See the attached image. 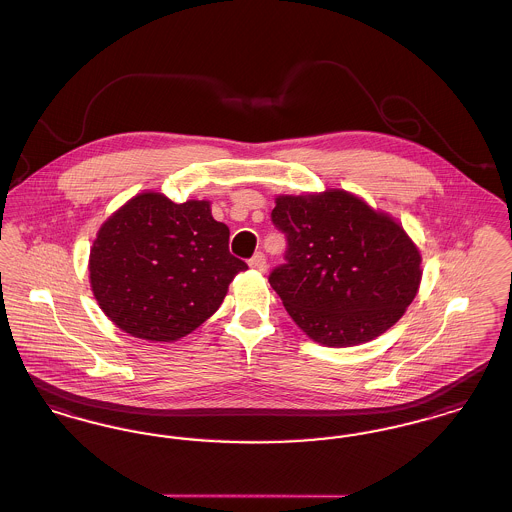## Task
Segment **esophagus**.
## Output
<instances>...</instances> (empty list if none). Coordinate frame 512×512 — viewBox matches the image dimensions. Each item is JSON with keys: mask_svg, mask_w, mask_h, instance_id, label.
Here are the masks:
<instances>
[{"mask_svg": "<svg viewBox=\"0 0 512 512\" xmlns=\"http://www.w3.org/2000/svg\"><path fill=\"white\" fill-rule=\"evenodd\" d=\"M248 266H250V268H254V270H258V272H266L268 262H266L264 252H256V254L248 260Z\"/></svg>", "mask_w": 512, "mask_h": 512, "instance_id": "esophagus-1", "label": "esophagus"}]
</instances>
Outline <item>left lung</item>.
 <instances>
[{"mask_svg":"<svg viewBox=\"0 0 512 512\" xmlns=\"http://www.w3.org/2000/svg\"><path fill=\"white\" fill-rule=\"evenodd\" d=\"M273 227L287 239L270 285L297 326L328 347L375 340L394 326L421 281V256L404 229L334 190L279 196Z\"/></svg>","mask_w":512,"mask_h":512,"instance_id":"obj_1","label":"left lung"}]
</instances>
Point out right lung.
I'll list each match as a JSON object with an SVG mask.
<instances>
[{
    "mask_svg": "<svg viewBox=\"0 0 512 512\" xmlns=\"http://www.w3.org/2000/svg\"><path fill=\"white\" fill-rule=\"evenodd\" d=\"M248 266L229 252V227L209 202L139 194L93 242L89 275L104 314L126 334L174 341L202 326Z\"/></svg>",
    "mask_w": 512,
    "mask_h": 512,
    "instance_id": "add662e5",
    "label": "right lung"
}]
</instances>
